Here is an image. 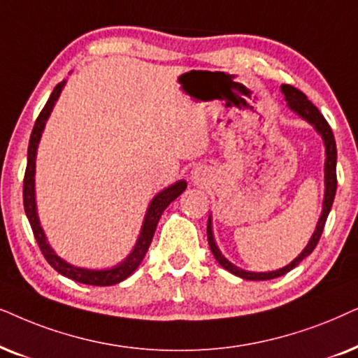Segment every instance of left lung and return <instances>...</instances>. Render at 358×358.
Listing matches in <instances>:
<instances>
[{
  "label": "left lung",
  "mask_w": 358,
  "mask_h": 358,
  "mask_svg": "<svg viewBox=\"0 0 358 358\" xmlns=\"http://www.w3.org/2000/svg\"><path fill=\"white\" fill-rule=\"evenodd\" d=\"M282 92L285 93V96H287V101H288V106L293 109L294 113H298L299 116L306 119L313 124L314 127H316V131L319 134L322 136L324 139V144H326V196H324V206H322V214L321 217H319V222H317V227L316 231H314V234L311 237V241H309V244L306 245V249H304L299 257H296L292 264L283 266V268L276 270V271H268V273H252V271H244L241 268H237L231 264V262H227L224 257L221 255V252L214 244V239H213V231H211V219L208 221V244H209V249H211L214 259L219 262V265L224 266L227 271H231V273H234L237 276H241V278L244 280H271V278H278V276H282L285 273H288L289 270H293L294 266H296L299 262H303L306 257L311 254V252L316 249L319 239H321V234L324 231V226H326V221H327V216H329V211H331L332 208V203H334V196H336V189H337V171H336V165H337V147H336V139H334V134H332V129L331 126H329V122L326 121V117L322 116L321 111L314 106V104L309 101L306 98V94L303 92H299L298 88L292 87V85H282Z\"/></svg>",
  "instance_id": "left-lung-1"
}]
</instances>
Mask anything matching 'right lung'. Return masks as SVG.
Returning <instances> with one entry per match:
<instances>
[{"label": "right lung", "instance_id": "right-lung-1", "mask_svg": "<svg viewBox=\"0 0 358 358\" xmlns=\"http://www.w3.org/2000/svg\"><path fill=\"white\" fill-rule=\"evenodd\" d=\"M64 88V82L57 85L52 92L50 98L47 99L45 106L42 108V111L39 116L36 119L34 127H32L31 132V139H29V147H27V166H26V173H24V185H22V199H24V211H26V216L29 219L32 232H34V237L37 241V245L42 252V255L45 257V260L49 262L50 266L54 270L59 271L60 275L66 276V278L75 280L78 283H85V285H93V287H111V285H116L122 280H126L132 271H134L137 266L141 265L142 259L145 257V252L149 250V245L152 242V237L155 234L157 224H159V219L162 216V213L165 211V208L169 204L176 199L185 192L187 188V182H178L175 185H171L170 188H166L160 194L152 199L149 211H147L144 226H142V232L139 241L132 250V254L127 257L126 260L122 262L121 265L114 266V268L109 270H85V268H76V266H71L57 257L54 254V250L50 249L49 244H47L44 232H42V227L39 224V217H37L36 213V199H34V166H36V150H37V144H39L41 139V132L44 129L45 119L49 117V114L54 108L55 99L59 98V94Z\"/></svg>", "mask_w": 358, "mask_h": 358}]
</instances>
